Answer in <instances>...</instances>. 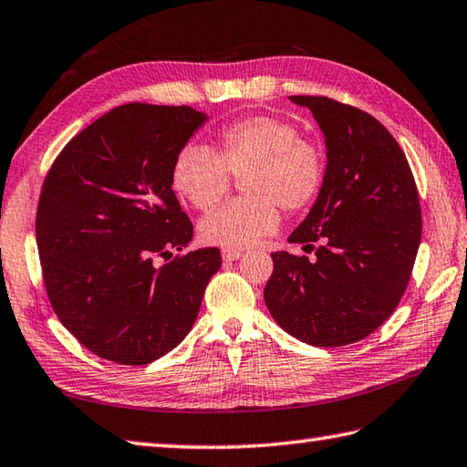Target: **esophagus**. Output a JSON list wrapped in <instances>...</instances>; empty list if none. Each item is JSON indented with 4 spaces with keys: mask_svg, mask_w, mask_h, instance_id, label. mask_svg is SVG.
Here are the masks:
<instances>
[{
    "mask_svg": "<svg viewBox=\"0 0 467 467\" xmlns=\"http://www.w3.org/2000/svg\"><path fill=\"white\" fill-rule=\"evenodd\" d=\"M221 254H223L224 261H236V259L243 257V251H239V249H223Z\"/></svg>",
    "mask_w": 467,
    "mask_h": 467,
    "instance_id": "1",
    "label": "esophagus"
}]
</instances>
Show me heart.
<instances>
[{
	"mask_svg": "<svg viewBox=\"0 0 467 467\" xmlns=\"http://www.w3.org/2000/svg\"><path fill=\"white\" fill-rule=\"evenodd\" d=\"M327 155L314 137H304L285 117L254 115L226 125L218 151L190 143L173 161L171 182L188 202L206 210L243 178L249 198L218 206L200 223V239L223 249H249L279 226V208L301 213L324 188Z\"/></svg>",
	"mask_w": 467,
	"mask_h": 467,
	"instance_id": "heart-1",
	"label": "heart"
}]
</instances>
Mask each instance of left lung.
Returning <instances> with one entry per match:
<instances>
[{
  "label": "left lung",
  "instance_id": "obj_1",
  "mask_svg": "<svg viewBox=\"0 0 467 467\" xmlns=\"http://www.w3.org/2000/svg\"><path fill=\"white\" fill-rule=\"evenodd\" d=\"M326 140L327 173L289 236L312 254L273 253L265 304L297 340L337 348L358 342L395 312L421 243L413 171L387 127L327 97L296 95Z\"/></svg>",
  "mask_w": 467,
  "mask_h": 467
}]
</instances>
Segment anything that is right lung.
Listing matches in <instances>:
<instances>
[{
	"label": "right lung",
	"instance_id": "right-lung-1",
	"mask_svg": "<svg viewBox=\"0 0 467 467\" xmlns=\"http://www.w3.org/2000/svg\"><path fill=\"white\" fill-rule=\"evenodd\" d=\"M204 121L186 105L115 107L72 137L44 180L36 243L46 291L100 358L140 367L176 348L221 269L216 246L155 265L194 234L171 170Z\"/></svg>",
	"mask_w": 467,
	"mask_h": 467
}]
</instances>
